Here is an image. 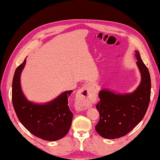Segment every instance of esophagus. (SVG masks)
<instances>
[{"label":"esophagus","instance_id":"34e87169","mask_svg":"<svg viewBox=\"0 0 160 160\" xmlns=\"http://www.w3.org/2000/svg\"><path fill=\"white\" fill-rule=\"evenodd\" d=\"M80 95L82 99H89L93 97V92L92 91L91 88H90V86L88 84H86L80 89ZM77 109L78 110H82L86 109V107L80 105L77 107Z\"/></svg>","mask_w":160,"mask_h":160}]
</instances>
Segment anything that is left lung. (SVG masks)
Wrapping results in <instances>:
<instances>
[{
	"label": "left lung",
	"mask_w": 160,
	"mask_h": 160,
	"mask_svg": "<svg viewBox=\"0 0 160 160\" xmlns=\"http://www.w3.org/2000/svg\"><path fill=\"white\" fill-rule=\"evenodd\" d=\"M135 57L141 80L134 92L120 94L104 88L99 93L100 101L96 108L100 117L95 130L103 138L112 139L127 135L142 120L147 111L150 99V76L138 51H135Z\"/></svg>",
	"instance_id": "8db88e82"
}]
</instances>
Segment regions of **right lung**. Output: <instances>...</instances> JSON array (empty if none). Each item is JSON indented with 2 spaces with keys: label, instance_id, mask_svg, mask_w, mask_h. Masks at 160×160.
Returning <instances> with one entry per match:
<instances>
[{
  "label": "right lung",
  "instance_id": "obj_1",
  "mask_svg": "<svg viewBox=\"0 0 160 160\" xmlns=\"http://www.w3.org/2000/svg\"><path fill=\"white\" fill-rule=\"evenodd\" d=\"M26 63L18 66L12 82V103L19 120L29 132L42 139L55 141L64 137L71 126L73 114L68 105L72 90L53 100L37 104L27 99L21 87L20 76Z\"/></svg>",
  "mask_w": 160,
  "mask_h": 160
}]
</instances>
